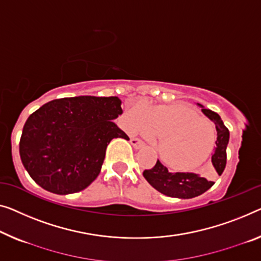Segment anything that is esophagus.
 I'll return each instance as SVG.
<instances>
[{
	"label": "esophagus",
	"instance_id": "1",
	"mask_svg": "<svg viewBox=\"0 0 261 261\" xmlns=\"http://www.w3.org/2000/svg\"><path fill=\"white\" fill-rule=\"evenodd\" d=\"M130 143L132 144V146H134L135 149H142V147H144V145H145L144 142L141 141L139 138H131Z\"/></svg>",
	"mask_w": 261,
	"mask_h": 261
}]
</instances>
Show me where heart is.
I'll use <instances>...</instances> for the list:
<instances>
[{
	"label": "heart",
	"instance_id": "1",
	"mask_svg": "<svg viewBox=\"0 0 261 261\" xmlns=\"http://www.w3.org/2000/svg\"><path fill=\"white\" fill-rule=\"evenodd\" d=\"M134 129L161 137L158 151L166 164L182 170L196 166L215 145V129L198 112L181 106L139 109L131 119Z\"/></svg>",
	"mask_w": 261,
	"mask_h": 261
}]
</instances>
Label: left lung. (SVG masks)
Listing matches in <instances>:
<instances>
[{"instance_id": "8db88e82", "label": "left lung", "mask_w": 261, "mask_h": 261, "mask_svg": "<svg viewBox=\"0 0 261 261\" xmlns=\"http://www.w3.org/2000/svg\"><path fill=\"white\" fill-rule=\"evenodd\" d=\"M198 106L201 108L206 117L216 124L217 141L215 153L212 154V165L220 176L226 166V147L230 139V132L224 125L219 115L210 109H205L201 104ZM143 176L157 191L165 196L180 199H190L200 196L215 184L212 180L194 172H170L168 168L159 162V159L152 169L144 171Z\"/></svg>"}]
</instances>
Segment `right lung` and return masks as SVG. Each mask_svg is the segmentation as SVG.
<instances>
[{
    "label": "right lung",
    "mask_w": 261,
    "mask_h": 261,
    "mask_svg": "<svg viewBox=\"0 0 261 261\" xmlns=\"http://www.w3.org/2000/svg\"><path fill=\"white\" fill-rule=\"evenodd\" d=\"M122 114V100L114 96H79L45 103L23 126V166L46 191H82L99 174L108 144L114 138L130 139L114 123Z\"/></svg>",
    "instance_id": "1"
}]
</instances>
